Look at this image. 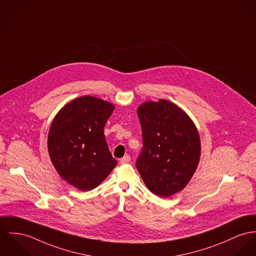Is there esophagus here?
<instances>
[{
	"label": "esophagus",
	"instance_id": "1",
	"mask_svg": "<svg viewBox=\"0 0 256 256\" xmlns=\"http://www.w3.org/2000/svg\"><path fill=\"white\" fill-rule=\"evenodd\" d=\"M130 162V155H124V157L120 160V164H128Z\"/></svg>",
	"mask_w": 256,
	"mask_h": 256
}]
</instances>
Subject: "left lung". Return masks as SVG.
<instances>
[{"instance_id": "obj_1", "label": "left lung", "mask_w": 256, "mask_h": 256, "mask_svg": "<svg viewBox=\"0 0 256 256\" xmlns=\"http://www.w3.org/2000/svg\"><path fill=\"white\" fill-rule=\"evenodd\" d=\"M142 149L136 168L147 188L158 197L180 192L197 170L200 142L191 118L168 100L139 106Z\"/></svg>"}]
</instances>
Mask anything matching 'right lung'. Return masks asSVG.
<instances>
[{
	"label": "right lung",
	"mask_w": 256,
	"mask_h": 256,
	"mask_svg": "<svg viewBox=\"0 0 256 256\" xmlns=\"http://www.w3.org/2000/svg\"><path fill=\"white\" fill-rule=\"evenodd\" d=\"M114 105L82 96L65 105L50 128L48 154L59 176L80 191H90L117 166L104 136Z\"/></svg>",
	"instance_id": "obj_1"
}]
</instances>
